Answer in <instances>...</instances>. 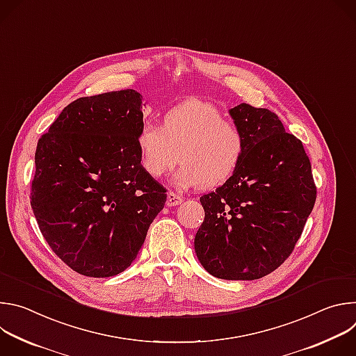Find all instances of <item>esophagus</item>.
<instances>
[{
  "label": "esophagus",
  "instance_id": "obj_1",
  "mask_svg": "<svg viewBox=\"0 0 356 356\" xmlns=\"http://www.w3.org/2000/svg\"><path fill=\"white\" fill-rule=\"evenodd\" d=\"M180 202H183V197L175 191H169L168 193V198H166V204L169 207H173V206H179Z\"/></svg>",
  "mask_w": 356,
  "mask_h": 356
}]
</instances>
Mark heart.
Here are the masks:
<instances>
[{"label":"heart","instance_id":"obj_1","mask_svg":"<svg viewBox=\"0 0 356 356\" xmlns=\"http://www.w3.org/2000/svg\"><path fill=\"white\" fill-rule=\"evenodd\" d=\"M136 142L142 169L154 179L176 163L179 187L213 188L224 184L236 170L245 152V134L238 124L201 99H188L165 113L163 127L152 120L142 122ZM181 156H178V154Z\"/></svg>","mask_w":356,"mask_h":356}]
</instances>
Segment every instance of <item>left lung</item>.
Returning a JSON list of instances; mask_svg holds the SVG:
<instances>
[{"mask_svg": "<svg viewBox=\"0 0 356 356\" xmlns=\"http://www.w3.org/2000/svg\"><path fill=\"white\" fill-rule=\"evenodd\" d=\"M229 114L245 134V152L235 173L200 197L206 217L194 249L213 276L255 280L290 257L317 187L301 140L275 113L239 104Z\"/></svg>", "mask_w": 356, "mask_h": 356, "instance_id": "obj_1", "label": "left lung"}]
</instances>
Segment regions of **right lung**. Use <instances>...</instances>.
I'll use <instances>...</instances> for the list:
<instances>
[{
  "instance_id": "obj_1",
  "label": "right lung",
  "mask_w": 356,
  "mask_h": 356,
  "mask_svg": "<svg viewBox=\"0 0 356 356\" xmlns=\"http://www.w3.org/2000/svg\"><path fill=\"white\" fill-rule=\"evenodd\" d=\"M140 94L127 88L70 103L38 140L31 207L74 272L110 277L136 258L166 188L140 166Z\"/></svg>"
}]
</instances>
